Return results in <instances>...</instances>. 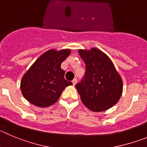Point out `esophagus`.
<instances>
[{
	"label": "esophagus",
	"instance_id": "esophagus-1",
	"mask_svg": "<svg viewBox=\"0 0 147 147\" xmlns=\"http://www.w3.org/2000/svg\"><path fill=\"white\" fill-rule=\"evenodd\" d=\"M77 82H78V80H77V78H75L73 80H72V83H73V86H75V84L77 83Z\"/></svg>",
	"mask_w": 147,
	"mask_h": 147
}]
</instances>
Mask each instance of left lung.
Segmentation results:
<instances>
[{
  "label": "left lung",
  "mask_w": 147,
  "mask_h": 147,
  "mask_svg": "<svg viewBox=\"0 0 147 147\" xmlns=\"http://www.w3.org/2000/svg\"><path fill=\"white\" fill-rule=\"evenodd\" d=\"M86 72L75 85L83 105L94 112H102L116 105L123 92V81L109 57L98 49L79 50Z\"/></svg>",
  "instance_id": "8db88e82"
}]
</instances>
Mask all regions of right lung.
<instances>
[{
    "label": "right lung",
    "mask_w": 147,
    "mask_h": 147,
    "mask_svg": "<svg viewBox=\"0 0 147 147\" xmlns=\"http://www.w3.org/2000/svg\"><path fill=\"white\" fill-rule=\"evenodd\" d=\"M71 51L69 49L48 51L42 54L22 77L21 90L24 98L32 105L47 107L59 98L67 86L72 85L65 80V71L61 64Z\"/></svg>",
    "instance_id": "1"
}]
</instances>
